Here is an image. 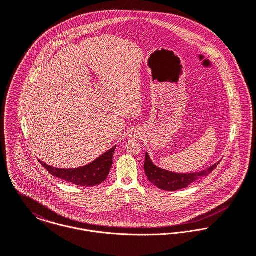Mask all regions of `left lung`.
<instances>
[{"instance_id": "8db88e82", "label": "left lung", "mask_w": 256, "mask_h": 256, "mask_svg": "<svg viewBox=\"0 0 256 256\" xmlns=\"http://www.w3.org/2000/svg\"><path fill=\"white\" fill-rule=\"evenodd\" d=\"M220 162L218 164L212 166L211 168H207L206 170L196 172V174H174L156 166L152 162L148 154L146 152L144 168H145L146 178L150 180V182L152 183L154 186L162 190L176 191L182 188H186L191 183L208 176L218 166Z\"/></svg>"}]
</instances>
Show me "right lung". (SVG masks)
<instances>
[{
    "label": "right lung",
    "mask_w": 256,
    "mask_h": 256,
    "mask_svg": "<svg viewBox=\"0 0 256 256\" xmlns=\"http://www.w3.org/2000/svg\"><path fill=\"white\" fill-rule=\"evenodd\" d=\"M116 146L110 148L108 152L102 154L92 164L73 170H64L52 168L41 160H38L41 166L53 176L66 180L78 186L92 187L104 182L110 174V168L113 164V154Z\"/></svg>",
    "instance_id": "right-lung-1"
}]
</instances>
